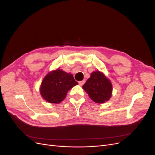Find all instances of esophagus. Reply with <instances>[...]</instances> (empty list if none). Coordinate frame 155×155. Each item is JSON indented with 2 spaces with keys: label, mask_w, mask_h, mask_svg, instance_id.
Returning <instances> with one entry per match:
<instances>
[{
  "label": "esophagus",
  "mask_w": 155,
  "mask_h": 155,
  "mask_svg": "<svg viewBox=\"0 0 155 155\" xmlns=\"http://www.w3.org/2000/svg\"><path fill=\"white\" fill-rule=\"evenodd\" d=\"M85 83V80H83V81H79V85L80 86H82L84 83Z\"/></svg>",
  "instance_id": "34e87169"
}]
</instances>
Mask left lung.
Wrapping results in <instances>:
<instances>
[{"label": "left lung", "mask_w": 155, "mask_h": 155, "mask_svg": "<svg viewBox=\"0 0 155 155\" xmlns=\"http://www.w3.org/2000/svg\"><path fill=\"white\" fill-rule=\"evenodd\" d=\"M91 99L97 104H104L111 97L112 86L109 79L100 71L93 72L91 78L83 85Z\"/></svg>", "instance_id": "1"}]
</instances>
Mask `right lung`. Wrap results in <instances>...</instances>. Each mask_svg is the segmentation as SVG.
I'll list each match as a JSON object with an SVG mask.
<instances>
[{
	"instance_id": "1",
	"label": "right lung",
	"mask_w": 155,
	"mask_h": 155,
	"mask_svg": "<svg viewBox=\"0 0 155 155\" xmlns=\"http://www.w3.org/2000/svg\"><path fill=\"white\" fill-rule=\"evenodd\" d=\"M78 84L72 74L58 68L45 77L41 83L40 93L46 101L59 104L66 97L68 91Z\"/></svg>"
}]
</instances>
